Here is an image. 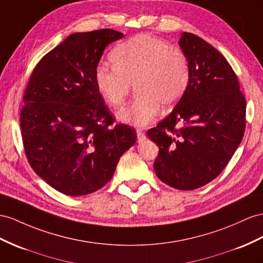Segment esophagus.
Returning <instances> with one entry per match:
<instances>
[{"instance_id": "1", "label": "esophagus", "mask_w": 263, "mask_h": 263, "mask_svg": "<svg viewBox=\"0 0 263 263\" xmlns=\"http://www.w3.org/2000/svg\"><path fill=\"white\" fill-rule=\"evenodd\" d=\"M137 134H138V141H139V142H142V141L145 140L146 137H145V133H144L143 130L138 129L137 130Z\"/></svg>"}]
</instances>
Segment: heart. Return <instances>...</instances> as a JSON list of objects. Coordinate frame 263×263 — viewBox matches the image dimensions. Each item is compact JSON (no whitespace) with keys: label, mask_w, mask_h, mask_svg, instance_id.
<instances>
[{"label":"heart","mask_w":263,"mask_h":263,"mask_svg":"<svg viewBox=\"0 0 263 263\" xmlns=\"http://www.w3.org/2000/svg\"><path fill=\"white\" fill-rule=\"evenodd\" d=\"M113 66L99 65L94 74L101 97L112 107L122 106L132 85L137 99L119 113L123 122L144 127L161 111L182 98L190 80L189 59L177 46L149 34H138L111 53Z\"/></svg>","instance_id":"obj_1"}]
</instances>
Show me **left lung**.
Here are the masks:
<instances>
[{
    "label": "left lung",
    "mask_w": 263,
    "mask_h": 263,
    "mask_svg": "<svg viewBox=\"0 0 263 263\" xmlns=\"http://www.w3.org/2000/svg\"><path fill=\"white\" fill-rule=\"evenodd\" d=\"M190 80L176 107L147 136L159 146L158 178L179 190H194L224 170L246 131L247 102L239 80L221 53L183 32Z\"/></svg>",
    "instance_id": "left-lung-1"
}]
</instances>
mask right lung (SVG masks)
Returning <instances> with one entry per match:
<instances>
[{
  "instance_id": "obj_1",
  "label": "right lung",
  "mask_w": 263,
  "mask_h": 263,
  "mask_svg": "<svg viewBox=\"0 0 263 263\" xmlns=\"http://www.w3.org/2000/svg\"><path fill=\"white\" fill-rule=\"evenodd\" d=\"M111 29L74 33L40 60L23 96L20 125L31 167L53 189L85 196L104 186L121 156L137 142L99 93L94 74Z\"/></svg>"
}]
</instances>
